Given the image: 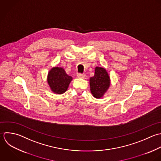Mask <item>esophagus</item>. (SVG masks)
I'll return each mask as SVG.
<instances>
[{
  "mask_svg": "<svg viewBox=\"0 0 161 161\" xmlns=\"http://www.w3.org/2000/svg\"><path fill=\"white\" fill-rule=\"evenodd\" d=\"M77 76H78V78H83V79H85V78H86V75H85V74H84V73H83V74H81V73H79V74H78Z\"/></svg>",
  "mask_w": 161,
  "mask_h": 161,
  "instance_id": "obj_1",
  "label": "esophagus"
}]
</instances>
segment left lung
Here are the masks:
<instances>
[{
  "label": "left lung",
  "mask_w": 161,
  "mask_h": 161,
  "mask_svg": "<svg viewBox=\"0 0 161 161\" xmlns=\"http://www.w3.org/2000/svg\"><path fill=\"white\" fill-rule=\"evenodd\" d=\"M110 76L105 68L96 67L95 75L90 79V91L94 97L100 98L103 97L110 86Z\"/></svg>",
  "instance_id": "left-lung-1"
}]
</instances>
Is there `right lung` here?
Listing matches in <instances>:
<instances>
[{
  "label": "right lung",
  "mask_w": 161,
  "mask_h": 161,
  "mask_svg": "<svg viewBox=\"0 0 161 161\" xmlns=\"http://www.w3.org/2000/svg\"><path fill=\"white\" fill-rule=\"evenodd\" d=\"M71 80L72 77L68 76L62 68H53L47 75V82L51 90L58 94L64 93Z\"/></svg>",
  "instance_id": "1"
}]
</instances>
